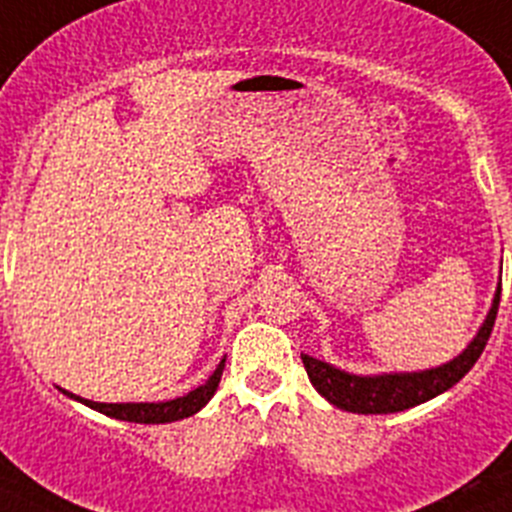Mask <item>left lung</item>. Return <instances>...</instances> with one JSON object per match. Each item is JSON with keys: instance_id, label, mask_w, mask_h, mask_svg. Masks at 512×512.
I'll return each instance as SVG.
<instances>
[{"instance_id": "obj_1", "label": "left lung", "mask_w": 512, "mask_h": 512, "mask_svg": "<svg viewBox=\"0 0 512 512\" xmlns=\"http://www.w3.org/2000/svg\"><path fill=\"white\" fill-rule=\"evenodd\" d=\"M497 305H500V287H497L490 312H487L485 323L477 330L472 343L456 359L446 361L436 369L359 377V374H348L307 354H302V364H305L312 387L336 408L361 415L402 413V410L415 408L420 402H428L441 395V392L451 390L477 364L487 341H490L492 325H495L497 318Z\"/></svg>"}]
</instances>
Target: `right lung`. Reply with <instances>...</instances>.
Returning a JSON list of instances; mask_svg holds the SVG:
<instances>
[{
  "instance_id": "add662e5",
  "label": "right lung",
  "mask_w": 512,
  "mask_h": 512,
  "mask_svg": "<svg viewBox=\"0 0 512 512\" xmlns=\"http://www.w3.org/2000/svg\"><path fill=\"white\" fill-rule=\"evenodd\" d=\"M225 359L217 364V369L212 372V377L207 379L205 384H200L197 390L187 392L184 397H176V400L166 402H92L84 400V397H76L71 392H66L74 400L84 402L92 410H99V413L110 415V418L117 420H130V423H174V420L189 418V415L200 413L205 408L210 397L215 395L217 384H220V377H223Z\"/></svg>"
}]
</instances>
